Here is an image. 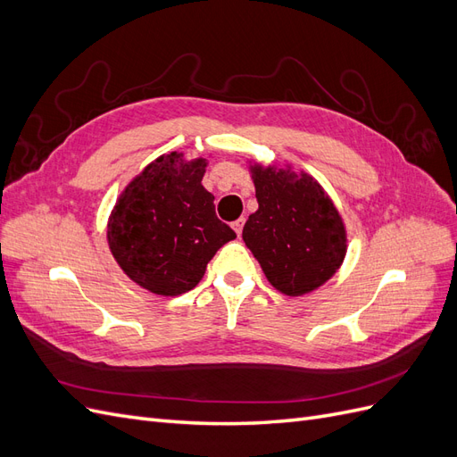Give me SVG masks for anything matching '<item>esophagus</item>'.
<instances>
[{
    "mask_svg": "<svg viewBox=\"0 0 457 457\" xmlns=\"http://www.w3.org/2000/svg\"><path fill=\"white\" fill-rule=\"evenodd\" d=\"M244 217H240L238 220H234V223H232V228L234 230H237V234H238V237H240V234H242V228H244Z\"/></svg>",
    "mask_w": 457,
    "mask_h": 457,
    "instance_id": "34e87169",
    "label": "esophagus"
}]
</instances>
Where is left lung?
Listing matches in <instances>:
<instances>
[{
	"label": "left lung",
	"instance_id": "1",
	"mask_svg": "<svg viewBox=\"0 0 457 457\" xmlns=\"http://www.w3.org/2000/svg\"><path fill=\"white\" fill-rule=\"evenodd\" d=\"M259 210L242 238L269 282L303 295L336 274L347 252L343 220L322 187L307 173L253 165Z\"/></svg>",
	"mask_w": 457,
	"mask_h": 457
}]
</instances>
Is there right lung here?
Wrapping results in <instances>:
<instances>
[{
	"mask_svg": "<svg viewBox=\"0 0 457 457\" xmlns=\"http://www.w3.org/2000/svg\"><path fill=\"white\" fill-rule=\"evenodd\" d=\"M205 160L160 156L133 179L108 220V245L133 282L158 295L195 287L220 245L237 238L202 187Z\"/></svg>",
	"mask_w": 457,
	"mask_h": 457,
	"instance_id": "add662e5",
	"label": "right lung"
}]
</instances>
